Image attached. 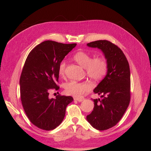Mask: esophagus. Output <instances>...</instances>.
<instances>
[{"label":"esophagus","instance_id":"34e87169","mask_svg":"<svg viewBox=\"0 0 151 151\" xmlns=\"http://www.w3.org/2000/svg\"><path fill=\"white\" fill-rule=\"evenodd\" d=\"M74 100H76V101H77L81 102L84 99V98H83V97H74Z\"/></svg>","mask_w":151,"mask_h":151}]
</instances>
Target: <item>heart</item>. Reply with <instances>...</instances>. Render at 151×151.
<instances>
[{
  "label": "heart",
  "mask_w": 151,
  "mask_h": 151,
  "mask_svg": "<svg viewBox=\"0 0 151 151\" xmlns=\"http://www.w3.org/2000/svg\"><path fill=\"white\" fill-rule=\"evenodd\" d=\"M74 60L79 64L84 67L86 74L93 81H100L106 75L108 65L106 59L103 57H98L93 58L91 54L84 52H77L74 56ZM66 62L62 60L58 65V71L60 76L65 74ZM91 89V85L88 83H79L76 81H70L65 84V91L67 94L74 96L76 97L89 92Z\"/></svg>",
  "instance_id": "b5f03b06"
}]
</instances>
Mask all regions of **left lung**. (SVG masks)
Returning a JSON list of instances; mask_svg holds the SVG:
<instances>
[{"instance_id":"left-lung-1","label":"left lung","mask_w":151,"mask_h":151,"mask_svg":"<svg viewBox=\"0 0 151 151\" xmlns=\"http://www.w3.org/2000/svg\"><path fill=\"white\" fill-rule=\"evenodd\" d=\"M87 45L102 50L108 68L106 76L94 89L102 99L93 100V111L86 118L94 129L108 130L119 122L130 103L129 63L122 50L109 41L98 40Z\"/></svg>"}]
</instances>
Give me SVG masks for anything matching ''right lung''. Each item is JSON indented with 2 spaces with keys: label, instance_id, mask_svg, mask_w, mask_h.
Returning a JSON list of instances; mask_svg holds the SVG:
<instances>
[{
  "label": "right lung",
  "instance_id": "obj_1",
  "mask_svg": "<svg viewBox=\"0 0 151 151\" xmlns=\"http://www.w3.org/2000/svg\"><path fill=\"white\" fill-rule=\"evenodd\" d=\"M47 40L36 46L27 57L20 77V96L24 110L34 125L51 130L65 117L72 96L58 94L50 99L51 89L58 90L60 62L76 46Z\"/></svg>",
  "mask_w": 151,
  "mask_h": 151
}]
</instances>
